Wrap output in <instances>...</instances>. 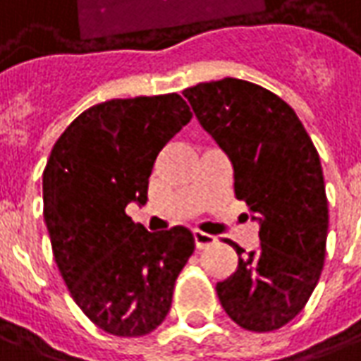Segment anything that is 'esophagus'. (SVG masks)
<instances>
[{
  "label": "esophagus",
  "instance_id": "34e87169",
  "mask_svg": "<svg viewBox=\"0 0 361 361\" xmlns=\"http://www.w3.org/2000/svg\"><path fill=\"white\" fill-rule=\"evenodd\" d=\"M193 242H195V246H197L199 250H203L207 246H211L215 242V238L211 234L203 233V231H193Z\"/></svg>",
  "mask_w": 361,
  "mask_h": 361
}]
</instances>
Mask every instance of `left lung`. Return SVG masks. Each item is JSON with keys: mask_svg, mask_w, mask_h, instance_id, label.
<instances>
[{"mask_svg": "<svg viewBox=\"0 0 361 361\" xmlns=\"http://www.w3.org/2000/svg\"><path fill=\"white\" fill-rule=\"evenodd\" d=\"M234 170V195L259 223V246L216 283L226 314L252 332L293 321L319 283L329 234L321 158L303 123L262 85L224 78L183 90Z\"/></svg>", "mask_w": 361, "mask_h": 361, "instance_id": "1", "label": "left lung"}]
</instances>
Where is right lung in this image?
I'll return each mask as SVG.
<instances>
[{"instance_id": "1", "label": "right lung", "mask_w": 361, "mask_h": 361, "mask_svg": "<svg viewBox=\"0 0 361 361\" xmlns=\"http://www.w3.org/2000/svg\"><path fill=\"white\" fill-rule=\"evenodd\" d=\"M191 117L178 93L97 103L68 125L42 172L54 262L75 305L113 336L162 324L195 248L185 226L148 233L127 215L148 201L156 156Z\"/></svg>"}]
</instances>
